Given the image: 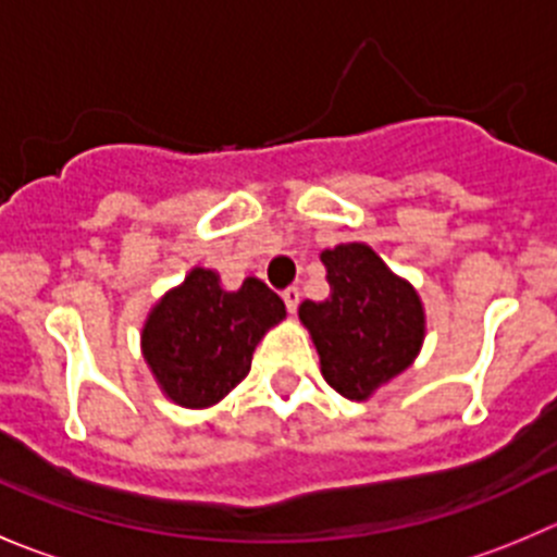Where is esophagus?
<instances>
[{
  "mask_svg": "<svg viewBox=\"0 0 557 557\" xmlns=\"http://www.w3.org/2000/svg\"><path fill=\"white\" fill-rule=\"evenodd\" d=\"M284 304H287V311L289 314H295V311H298V306H300V289L298 287H289V289H284Z\"/></svg>",
  "mask_w": 557,
  "mask_h": 557,
  "instance_id": "obj_1",
  "label": "esophagus"
}]
</instances>
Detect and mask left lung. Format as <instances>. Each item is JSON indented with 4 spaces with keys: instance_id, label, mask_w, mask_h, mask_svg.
<instances>
[{
    "instance_id": "obj_1",
    "label": "left lung",
    "mask_w": 557,
    "mask_h": 557,
    "mask_svg": "<svg viewBox=\"0 0 557 557\" xmlns=\"http://www.w3.org/2000/svg\"><path fill=\"white\" fill-rule=\"evenodd\" d=\"M331 298L304 300L300 322L333 391L367 401L399 377L421 352L426 311L421 295L367 243H338L320 253Z\"/></svg>"
}]
</instances>
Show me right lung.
I'll list each match as a JSON object with an SVG mask.
<instances>
[{
	"label": "right lung",
	"mask_w": 557,
	"mask_h": 557,
	"mask_svg": "<svg viewBox=\"0 0 557 557\" xmlns=\"http://www.w3.org/2000/svg\"><path fill=\"white\" fill-rule=\"evenodd\" d=\"M284 317V300L253 275L224 289L213 268L196 264L150 309L141 355L166 399L205 410L246 380L257 344Z\"/></svg>",
	"instance_id": "right-lung-1"
}]
</instances>
